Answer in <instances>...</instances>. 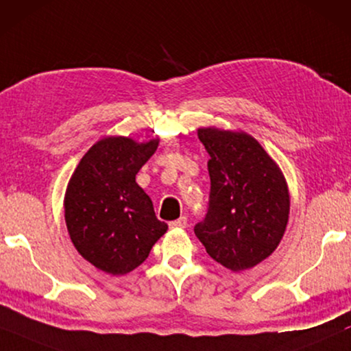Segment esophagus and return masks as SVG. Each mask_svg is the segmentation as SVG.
<instances>
[{"instance_id":"34e87169","label":"esophagus","mask_w":351,"mask_h":351,"mask_svg":"<svg viewBox=\"0 0 351 351\" xmlns=\"http://www.w3.org/2000/svg\"><path fill=\"white\" fill-rule=\"evenodd\" d=\"M186 226H187V218H186V216H181V218H178V219L171 221V223H170L171 229H184Z\"/></svg>"}]
</instances>
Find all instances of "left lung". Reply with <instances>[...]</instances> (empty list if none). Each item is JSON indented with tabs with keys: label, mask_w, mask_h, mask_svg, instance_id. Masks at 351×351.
<instances>
[{
	"label": "left lung",
	"mask_w": 351,
	"mask_h": 351,
	"mask_svg": "<svg viewBox=\"0 0 351 351\" xmlns=\"http://www.w3.org/2000/svg\"><path fill=\"white\" fill-rule=\"evenodd\" d=\"M199 140L210 154L208 213L195 224L197 239L216 263L232 272L251 269L276 250L289 218L283 171L241 130L202 127Z\"/></svg>",
	"instance_id": "obj_1"
}]
</instances>
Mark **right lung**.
Segmentation results:
<instances>
[{
	"instance_id": "add662e5",
	"label": "right lung",
	"mask_w": 351,
	"mask_h": 351,
	"mask_svg": "<svg viewBox=\"0 0 351 351\" xmlns=\"http://www.w3.org/2000/svg\"><path fill=\"white\" fill-rule=\"evenodd\" d=\"M159 146L105 136L79 162L66 186L65 223L84 259L110 275H125L149 256L169 226L156 218L149 195L135 176Z\"/></svg>"
}]
</instances>
